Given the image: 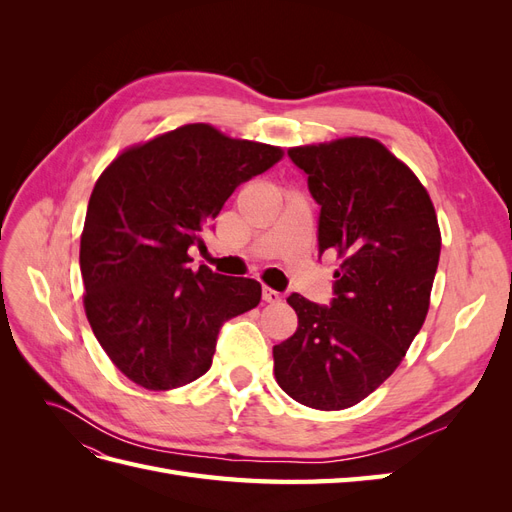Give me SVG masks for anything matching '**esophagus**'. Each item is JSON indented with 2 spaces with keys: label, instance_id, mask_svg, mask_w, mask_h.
Instances as JSON below:
<instances>
[{
  "label": "esophagus",
  "instance_id": "obj_1",
  "mask_svg": "<svg viewBox=\"0 0 512 512\" xmlns=\"http://www.w3.org/2000/svg\"><path fill=\"white\" fill-rule=\"evenodd\" d=\"M262 299H265L267 303H280L282 301V292H277V290L265 286V288H262Z\"/></svg>",
  "mask_w": 512,
  "mask_h": 512
}]
</instances>
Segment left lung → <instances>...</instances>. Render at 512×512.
Returning <instances> with one entry per match:
<instances>
[{
	"label": "left lung",
	"instance_id": "left-lung-1",
	"mask_svg": "<svg viewBox=\"0 0 512 512\" xmlns=\"http://www.w3.org/2000/svg\"><path fill=\"white\" fill-rule=\"evenodd\" d=\"M320 205L318 247L335 252L331 307L290 294L299 327L273 346L282 389L316 410L356 406L404 361L429 312L442 235L429 192L376 138L288 149Z\"/></svg>",
	"mask_w": 512,
	"mask_h": 512
}]
</instances>
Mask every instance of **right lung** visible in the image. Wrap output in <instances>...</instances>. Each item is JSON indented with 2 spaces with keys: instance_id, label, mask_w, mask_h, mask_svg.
Masks as SVG:
<instances>
[{
  "instance_id": "obj_1",
  "label": "right lung",
  "mask_w": 512,
  "mask_h": 512,
  "mask_svg": "<svg viewBox=\"0 0 512 512\" xmlns=\"http://www.w3.org/2000/svg\"><path fill=\"white\" fill-rule=\"evenodd\" d=\"M284 149L188 123L123 149L98 177L81 232L83 305L123 376L170 391L211 367L220 327L260 303V282L190 269L192 245L241 183Z\"/></svg>"
}]
</instances>
